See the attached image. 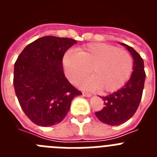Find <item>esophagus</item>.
Masks as SVG:
<instances>
[{"mask_svg": "<svg viewBox=\"0 0 157 157\" xmlns=\"http://www.w3.org/2000/svg\"><path fill=\"white\" fill-rule=\"evenodd\" d=\"M82 95L84 96V97H86V98H90L91 94H89V93H86V92H82Z\"/></svg>", "mask_w": 157, "mask_h": 157, "instance_id": "esophagus-1", "label": "esophagus"}]
</instances>
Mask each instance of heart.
Wrapping results in <instances>:
<instances>
[{"label":"heart","instance_id":"b5f03b06","mask_svg":"<svg viewBox=\"0 0 157 157\" xmlns=\"http://www.w3.org/2000/svg\"><path fill=\"white\" fill-rule=\"evenodd\" d=\"M65 75L77 83L90 72L93 77L80 83L83 88L98 89L101 93L115 92L131 75L133 58L128 52L105 43H91L78 48V53L67 52L63 56Z\"/></svg>","mask_w":157,"mask_h":157}]
</instances>
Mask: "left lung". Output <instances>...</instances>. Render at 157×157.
I'll return each mask as SVG.
<instances>
[{"instance_id":"8db88e82","label":"left lung","mask_w":157,"mask_h":157,"mask_svg":"<svg viewBox=\"0 0 157 157\" xmlns=\"http://www.w3.org/2000/svg\"><path fill=\"white\" fill-rule=\"evenodd\" d=\"M120 44L125 46L133 56L132 75L124 86L101 98L105 104L104 108L95 112L100 121L110 126L120 125L134 116L141 100L145 80L142 58L132 47L124 43Z\"/></svg>"}]
</instances>
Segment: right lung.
Returning a JSON list of instances; mask_svg holds the SVG:
<instances>
[{
	"mask_svg": "<svg viewBox=\"0 0 157 157\" xmlns=\"http://www.w3.org/2000/svg\"><path fill=\"white\" fill-rule=\"evenodd\" d=\"M77 41L45 36L29 44L14 67L13 84L26 116L36 125L51 127L67 114L71 101L82 93L67 79L63 56Z\"/></svg>",
	"mask_w": 157,
	"mask_h": 157,
	"instance_id": "1",
	"label": "right lung"
}]
</instances>
